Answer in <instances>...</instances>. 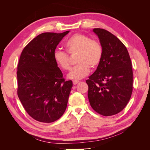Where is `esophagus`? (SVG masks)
Segmentation results:
<instances>
[{"label": "esophagus", "instance_id": "obj_1", "mask_svg": "<svg viewBox=\"0 0 150 150\" xmlns=\"http://www.w3.org/2000/svg\"><path fill=\"white\" fill-rule=\"evenodd\" d=\"M72 83H73L74 85H76L77 84L79 83V81H72Z\"/></svg>", "mask_w": 150, "mask_h": 150}]
</instances>
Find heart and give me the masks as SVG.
I'll list each match as a JSON object with an SVG mask.
<instances>
[{
	"mask_svg": "<svg viewBox=\"0 0 150 150\" xmlns=\"http://www.w3.org/2000/svg\"><path fill=\"white\" fill-rule=\"evenodd\" d=\"M67 52L70 54L78 53L74 66L67 74V78L72 80H80L87 76L91 68L96 67L101 61L103 47L97 40H92L88 36L77 33L72 35L65 44ZM54 60L61 69L67 71L71 68L69 58L67 54L61 50L54 52Z\"/></svg>",
	"mask_w": 150,
	"mask_h": 150,
	"instance_id": "obj_1",
	"label": "heart"
}]
</instances>
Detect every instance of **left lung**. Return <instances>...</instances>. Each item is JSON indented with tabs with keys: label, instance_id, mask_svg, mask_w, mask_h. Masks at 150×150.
<instances>
[{
	"label": "left lung",
	"instance_id": "8db88e82",
	"mask_svg": "<svg viewBox=\"0 0 150 150\" xmlns=\"http://www.w3.org/2000/svg\"><path fill=\"white\" fill-rule=\"evenodd\" d=\"M103 47L101 61L86 82L88 96L93 110L104 116L121 111L133 91V70L126 47L110 32L96 28L93 30Z\"/></svg>",
	"mask_w": 150,
	"mask_h": 150
}]
</instances>
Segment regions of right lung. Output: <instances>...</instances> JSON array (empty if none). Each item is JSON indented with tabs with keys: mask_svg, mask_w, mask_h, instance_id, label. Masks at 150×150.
I'll list each match as a JSON object with an SVG mask.
<instances>
[{
	"mask_svg": "<svg viewBox=\"0 0 150 150\" xmlns=\"http://www.w3.org/2000/svg\"><path fill=\"white\" fill-rule=\"evenodd\" d=\"M69 33L38 35L22 51L17 66V94L28 114L39 122H52L64 114L72 87L54 60L58 44Z\"/></svg>",
	"mask_w": 150,
	"mask_h": 150,
	"instance_id": "right-lung-1",
	"label": "right lung"
}]
</instances>
